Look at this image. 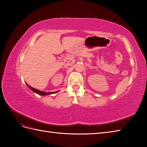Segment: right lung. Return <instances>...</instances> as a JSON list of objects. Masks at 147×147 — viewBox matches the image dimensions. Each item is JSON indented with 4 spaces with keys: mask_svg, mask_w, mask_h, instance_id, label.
<instances>
[{
    "mask_svg": "<svg viewBox=\"0 0 147 147\" xmlns=\"http://www.w3.org/2000/svg\"><path fill=\"white\" fill-rule=\"evenodd\" d=\"M27 85L28 86L29 88H30L31 90H32L33 92H35V93H38V94H39V95H51V94H52V93H54V92H42V91H40V90H36V89H35V88H33V87L30 86L29 85H28V84H27Z\"/></svg>",
    "mask_w": 147,
    "mask_h": 147,
    "instance_id": "1",
    "label": "right lung"
}]
</instances>
